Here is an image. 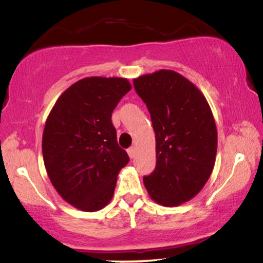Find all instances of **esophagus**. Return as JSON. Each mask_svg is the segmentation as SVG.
<instances>
[{"instance_id":"obj_1","label":"esophagus","mask_w":263,"mask_h":263,"mask_svg":"<svg viewBox=\"0 0 263 263\" xmlns=\"http://www.w3.org/2000/svg\"><path fill=\"white\" fill-rule=\"evenodd\" d=\"M127 153H128V156H129V158H131V159H134V158H135L136 151H135V148H134V147L128 148V149H127Z\"/></svg>"}]
</instances>
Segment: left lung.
<instances>
[{
	"mask_svg": "<svg viewBox=\"0 0 263 263\" xmlns=\"http://www.w3.org/2000/svg\"><path fill=\"white\" fill-rule=\"evenodd\" d=\"M147 105L156 141V167L143 178L149 197L162 206H178L204 187L214 170L217 129L204 95L174 70L134 80Z\"/></svg>",
	"mask_w": 263,
	"mask_h": 263,
	"instance_id": "obj_1",
	"label": "left lung"
}]
</instances>
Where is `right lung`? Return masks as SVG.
<instances>
[{"mask_svg": "<svg viewBox=\"0 0 263 263\" xmlns=\"http://www.w3.org/2000/svg\"><path fill=\"white\" fill-rule=\"evenodd\" d=\"M131 88L122 78L79 80L62 93L46 120V171L58 194L79 210L108 205L119 172L129 161L116 141L111 112Z\"/></svg>", "mask_w": 263, "mask_h": 263, "instance_id": "add662e5", "label": "right lung"}]
</instances>
